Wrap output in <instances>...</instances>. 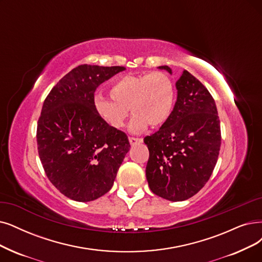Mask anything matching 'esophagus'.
Returning a JSON list of instances; mask_svg holds the SVG:
<instances>
[{
  "mask_svg": "<svg viewBox=\"0 0 262 262\" xmlns=\"http://www.w3.org/2000/svg\"><path fill=\"white\" fill-rule=\"evenodd\" d=\"M129 142H130V145H131V146H134V145H138V144L143 143V139H138V138H129Z\"/></svg>",
  "mask_w": 262,
  "mask_h": 262,
  "instance_id": "1",
  "label": "esophagus"
}]
</instances>
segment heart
Wrapping results in <instances>:
<instances>
[{
  "mask_svg": "<svg viewBox=\"0 0 262 262\" xmlns=\"http://www.w3.org/2000/svg\"><path fill=\"white\" fill-rule=\"evenodd\" d=\"M111 99L97 95L93 107L98 116L113 129H121L129 110L134 115L130 122L132 133H141L150 124L156 128L171 116L175 103L172 78L163 72L124 75L113 82Z\"/></svg>",
  "mask_w": 262,
  "mask_h": 262,
  "instance_id": "obj_1",
  "label": "heart"
}]
</instances>
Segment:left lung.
Segmentation results:
<instances>
[{
    "instance_id": "obj_1",
    "label": "left lung",
    "mask_w": 262,
    "mask_h": 262,
    "mask_svg": "<svg viewBox=\"0 0 262 262\" xmlns=\"http://www.w3.org/2000/svg\"><path fill=\"white\" fill-rule=\"evenodd\" d=\"M172 74L167 66L159 67ZM177 100L161 128L146 137L149 150L146 179L165 200L184 201L210 180L221 150L216 104L208 90L188 71L176 81Z\"/></svg>"
}]
</instances>
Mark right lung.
I'll return each instance as SVG.
<instances>
[{
    "label": "right lung",
    "mask_w": 262,
    "mask_h": 262,
    "mask_svg": "<svg viewBox=\"0 0 262 262\" xmlns=\"http://www.w3.org/2000/svg\"><path fill=\"white\" fill-rule=\"evenodd\" d=\"M125 70L81 64L62 77L44 101L37 122L38 156L48 180L66 196L89 202L111 190L128 137L93 107L96 89Z\"/></svg>",
    "instance_id": "1"
}]
</instances>
